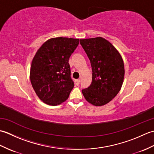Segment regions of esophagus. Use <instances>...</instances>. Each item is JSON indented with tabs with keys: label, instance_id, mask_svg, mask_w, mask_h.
I'll use <instances>...</instances> for the list:
<instances>
[{
	"label": "esophagus",
	"instance_id": "1",
	"mask_svg": "<svg viewBox=\"0 0 154 154\" xmlns=\"http://www.w3.org/2000/svg\"><path fill=\"white\" fill-rule=\"evenodd\" d=\"M79 83H80V80L79 79H76L75 80V85H79Z\"/></svg>",
	"mask_w": 154,
	"mask_h": 154
}]
</instances>
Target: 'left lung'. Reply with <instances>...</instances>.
Instances as JSON below:
<instances>
[{
    "label": "left lung",
    "instance_id": "left-lung-1",
    "mask_svg": "<svg viewBox=\"0 0 154 154\" xmlns=\"http://www.w3.org/2000/svg\"><path fill=\"white\" fill-rule=\"evenodd\" d=\"M92 67V83L82 90L87 102L96 106L112 100L122 87L124 77V61L119 51L101 37L80 40Z\"/></svg>",
    "mask_w": 154,
    "mask_h": 154
}]
</instances>
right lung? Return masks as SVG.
<instances>
[{"instance_id": "right-lung-1", "label": "right lung", "mask_w": 154, "mask_h": 154, "mask_svg": "<svg viewBox=\"0 0 154 154\" xmlns=\"http://www.w3.org/2000/svg\"><path fill=\"white\" fill-rule=\"evenodd\" d=\"M79 43V39L50 38L35 53L30 67V82L44 103L56 106L68 99L74 87L69 59Z\"/></svg>"}]
</instances>
